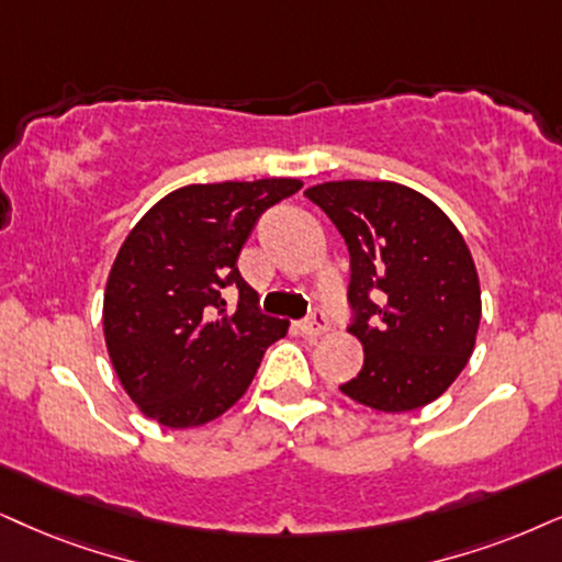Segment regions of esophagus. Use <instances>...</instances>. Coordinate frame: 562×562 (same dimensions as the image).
Listing matches in <instances>:
<instances>
[{
    "label": "esophagus",
    "instance_id": "esophagus-1",
    "mask_svg": "<svg viewBox=\"0 0 562 562\" xmlns=\"http://www.w3.org/2000/svg\"><path fill=\"white\" fill-rule=\"evenodd\" d=\"M326 329H329V318L324 316V311H314V314L305 318V322H301V331L311 339L322 337Z\"/></svg>",
    "mask_w": 562,
    "mask_h": 562
}]
</instances>
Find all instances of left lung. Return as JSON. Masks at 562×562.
Returning a JSON list of instances; mask_svg holds the SVG:
<instances>
[{"label": "left lung", "mask_w": 562, "mask_h": 562, "mask_svg": "<svg viewBox=\"0 0 562 562\" xmlns=\"http://www.w3.org/2000/svg\"><path fill=\"white\" fill-rule=\"evenodd\" d=\"M305 196L350 251V331L366 360L339 392L379 412L438 400L464 371L482 316L480 277L457 225L394 181H326Z\"/></svg>", "instance_id": "1"}]
</instances>
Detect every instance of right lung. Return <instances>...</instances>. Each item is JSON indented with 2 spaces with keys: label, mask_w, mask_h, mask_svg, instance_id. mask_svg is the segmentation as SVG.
Here are the masks:
<instances>
[{
  "label": "right lung",
  "mask_w": 562,
  "mask_h": 562,
  "mask_svg": "<svg viewBox=\"0 0 562 562\" xmlns=\"http://www.w3.org/2000/svg\"><path fill=\"white\" fill-rule=\"evenodd\" d=\"M297 179L191 183L170 191L119 248L103 295V334L124 392L173 430L231 409L285 318L261 314L236 261L261 212ZM239 305L224 303L227 288Z\"/></svg>",
  "instance_id": "add662e5"
}]
</instances>
